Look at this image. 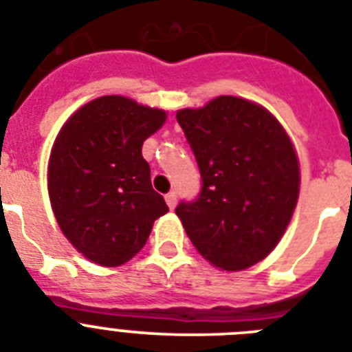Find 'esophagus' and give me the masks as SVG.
<instances>
[{"label": "esophagus", "instance_id": "esophagus-1", "mask_svg": "<svg viewBox=\"0 0 352 352\" xmlns=\"http://www.w3.org/2000/svg\"><path fill=\"white\" fill-rule=\"evenodd\" d=\"M164 199H166L168 208H170V209L175 208V206H177V193H175V191H170V193H166V197H164Z\"/></svg>", "mask_w": 352, "mask_h": 352}]
</instances>
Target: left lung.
<instances>
[{
    "label": "left lung",
    "instance_id": "8db88e82",
    "mask_svg": "<svg viewBox=\"0 0 352 352\" xmlns=\"http://www.w3.org/2000/svg\"><path fill=\"white\" fill-rule=\"evenodd\" d=\"M197 164L199 197L175 208L195 249L243 270L281 240L299 197V161L270 112L236 96L177 112Z\"/></svg>",
    "mask_w": 352,
    "mask_h": 352
}]
</instances>
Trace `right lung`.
Masks as SVG:
<instances>
[{
  "instance_id": "add662e5",
  "label": "right lung",
  "mask_w": 352,
  "mask_h": 352,
  "mask_svg": "<svg viewBox=\"0 0 352 352\" xmlns=\"http://www.w3.org/2000/svg\"><path fill=\"white\" fill-rule=\"evenodd\" d=\"M166 112L125 96L85 103L53 143L48 190L62 232L91 261L118 267L140 252L168 211L152 188L143 141Z\"/></svg>"
}]
</instances>
